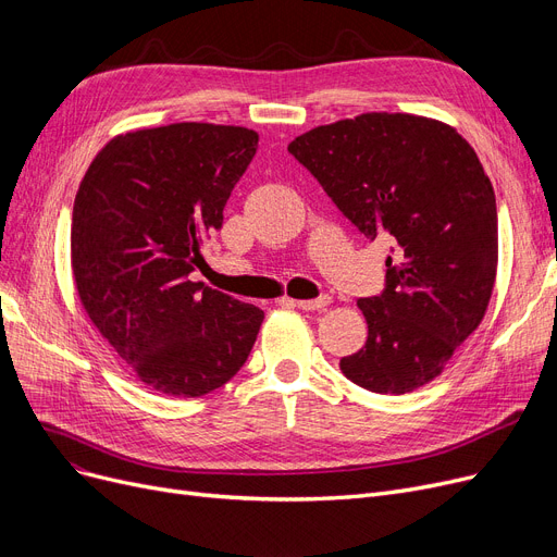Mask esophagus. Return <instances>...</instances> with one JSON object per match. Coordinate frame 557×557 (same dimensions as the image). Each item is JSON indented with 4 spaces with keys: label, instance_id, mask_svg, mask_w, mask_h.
<instances>
[{
    "label": "esophagus",
    "instance_id": "1",
    "mask_svg": "<svg viewBox=\"0 0 557 557\" xmlns=\"http://www.w3.org/2000/svg\"><path fill=\"white\" fill-rule=\"evenodd\" d=\"M332 298L330 296H320L315 300H294V305L302 311H325L330 307Z\"/></svg>",
    "mask_w": 557,
    "mask_h": 557
}]
</instances>
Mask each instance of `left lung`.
<instances>
[{
    "label": "left lung",
    "instance_id": "1",
    "mask_svg": "<svg viewBox=\"0 0 557 557\" xmlns=\"http://www.w3.org/2000/svg\"><path fill=\"white\" fill-rule=\"evenodd\" d=\"M288 151L368 239L397 244L384 294L357 302L368 341L341 359L343 374L379 395L433 382L481 325L496 280V200L476 151L408 112L315 126Z\"/></svg>",
    "mask_w": 557,
    "mask_h": 557
}]
</instances>
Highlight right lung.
Returning a JSON list of instances; mask_svg holds the SVG:
<instances>
[{
  "mask_svg": "<svg viewBox=\"0 0 557 557\" xmlns=\"http://www.w3.org/2000/svg\"><path fill=\"white\" fill-rule=\"evenodd\" d=\"M259 135L200 122L112 137L87 166L72 214V273L85 313L149 388L208 395L239 372L263 311L189 273L221 230Z\"/></svg>",
  "mask_w": 557,
  "mask_h": 557,
  "instance_id": "right-lung-1",
  "label": "right lung"
}]
</instances>
